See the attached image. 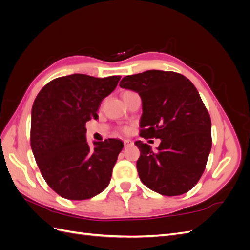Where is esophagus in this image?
Instances as JSON below:
<instances>
[{
  "label": "esophagus",
  "mask_w": 250,
  "mask_h": 250,
  "mask_svg": "<svg viewBox=\"0 0 250 250\" xmlns=\"http://www.w3.org/2000/svg\"><path fill=\"white\" fill-rule=\"evenodd\" d=\"M123 143H124V146H125V147H128V146H131V145H133V142H132L131 140H128V139L124 140V141H123Z\"/></svg>",
  "instance_id": "esophagus-1"
}]
</instances>
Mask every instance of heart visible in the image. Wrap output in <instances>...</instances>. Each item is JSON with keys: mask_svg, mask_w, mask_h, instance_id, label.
I'll list each match as a JSON object with an SVG mask.
<instances>
[{"mask_svg": "<svg viewBox=\"0 0 250 250\" xmlns=\"http://www.w3.org/2000/svg\"><path fill=\"white\" fill-rule=\"evenodd\" d=\"M121 131H122V132H128V131H129V129H128V128L127 127H122V128H121Z\"/></svg>", "mask_w": 250, "mask_h": 250, "instance_id": "1", "label": "heart"}]
</instances>
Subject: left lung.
<instances>
[{
	"instance_id": "8db88e82",
	"label": "left lung",
	"mask_w": 250,
	"mask_h": 250,
	"mask_svg": "<svg viewBox=\"0 0 250 250\" xmlns=\"http://www.w3.org/2000/svg\"><path fill=\"white\" fill-rule=\"evenodd\" d=\"M120 86L142 98L141 137L162 140L157 151L135 142L142 183L165 196L188 192L203 174L211 148L210 117L197 88L184 75L156 70L126 76Z\"/></svg>"
}]
</instances>
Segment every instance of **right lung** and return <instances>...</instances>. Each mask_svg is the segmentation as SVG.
Returning a JSON list of instances; mask_svg holds the SVG:
<instances>
[{
    "instance_id": "1",
    "label": "right lung",
    "mask_w": 250,
    "mask_h": 250,
    "mask_svg": "<svg viewBox=\"0 0 250 250\" xmlns=\"http://www.w3.org/2000/svg\"><path fill=\"white\" fill-rule=\"evenodd\" d=\"M120 79L73 74L53 79L35 98L30 130L32 152L48 186L65 199H89L109 185L124 145L108 139L89 148L85 123L98 119L101 101Z\"/></svg>"
}]
</instances>
